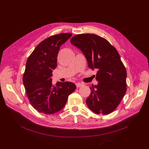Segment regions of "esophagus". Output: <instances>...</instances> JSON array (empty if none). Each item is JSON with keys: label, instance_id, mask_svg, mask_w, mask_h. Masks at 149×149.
I'll return each mask as SVG.
<instances>
[{"label": "esophagus", "instance_id": "obj_1", "mask_svg": "<svg viewBox=\"0 0 149 149\" xmlns=\"http://www.w3.org/2000/svg\"><path fill=\"white\" fill-rule=\"evenodd\" d=\"M75 85H76L77 88H80V87L83 86V84L81 83H76Z\"/></svg>", "mask_w": 149, "mask_h": 149}]
</instances>
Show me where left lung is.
Wrapping results in <instances>:
<instances>
[{
	"label": "left lung",
	"mask_w": 149,
	"mask_h": 149,
	"mask_svg": "<svg viewBox=\"0 0 149 149\" xmlns=\"http://www.w3.org/2000/svg\"><path fill=\"white\" fill-rule=\"evenodd\" d=\"M70 43L82 52L89 68L97 70L98 84L90 86L88 107L96 114L111 113L127 90V71L117 50L105 38L94 34L77 35Z\"/></svg>",
	"instance_id": "obj_1"
}]
</instances>
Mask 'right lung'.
<instances>
[{"instance_id":"add662e5","label":"right lung","mask_w":149,"mask_h":149,"mask_svg":"<svg viewBox=\"0 0 149 149\" xmlns=\"http://www.w3.org/2000/svg\"><path fill=\"white\" fill-rule=\"evenodd\" d=\"M72 36L61 33L52 36L36 47L28 58L23 83L29 100L38 111L51 114L60 111L76 86L72 82H60L53 86L51 77L57 66V56L61 45Z\"/></svg>"}]
</instances>
